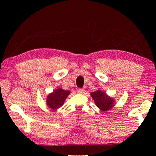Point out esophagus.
<instances>
[{"mask_svg": "<svg viewBox=\"0 0 156 156\" xmlns=\"http://www.w3.org/2000/svg\"><path fill=\"white\" fill-rule=\"evenodd\" d=\"M77 92H78L79 93L83 94V93H84V88H79V89L77 90Z\"/></svg>", "mask_w": 156, "mask_h": 156, "instance_id": "1", "label": "esophagus"}]
</instances>
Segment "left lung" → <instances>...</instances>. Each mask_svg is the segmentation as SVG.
Returning <instances> with one entry per match:
<instances>
[{"label":"left lung","mask_w":156,"mask_h":156,"mask_svg":"<svg viewBox=\"0 0 156 156\" xmlns=\"http://www.w3.org/2000/svg\"><path fill=\"white\" fill-rule=\"evenodd\" d=\"M91 96L95 101L96 106L102 111L110 110L112 107L114 106V100L101 90L92 92Z\"/></svg>","instance_id":"1"}]
</instances>
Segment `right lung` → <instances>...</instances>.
Segmentation results:
<instances>
[{
    "instance_id": "right-lung-1",
    "label": "right lung",
    "mask_w": 156,
    "mask_h": 156,
    "mask_svg": "<svg viewBox=\"0 0 156 156\" xmlns=\"http://www.w3.org/2000/svg\"><path fill=\"white\" fill-rule=\"evenodd\" d=\"M69 93L70 91L64 90L62 88L56 89L47 98V105L51 109H57L64 104L65 100Z\"/></svg>"
}]
</instances>
